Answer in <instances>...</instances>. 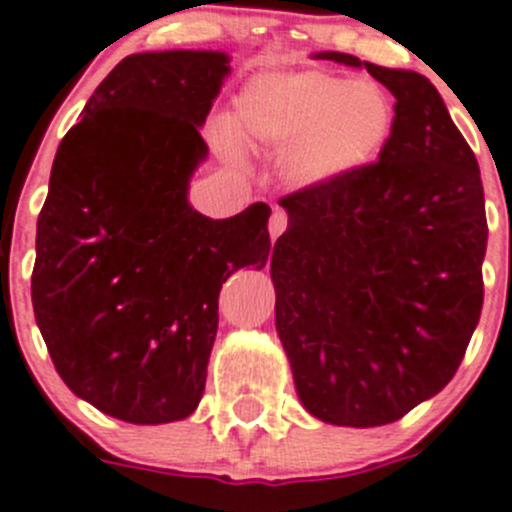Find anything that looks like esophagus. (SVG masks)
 <instances>
[{
  "label": "esophagus",
  "instance_id": "1",
  "mask_svg": "<svg viewBox=\"0 0 512 512\" xmlns=\"http://www.w3.org/2000/svg\"><path fill=\"white\" fill-rule=\"evenodd\" d=\"M285 229H288V214H285L283 209H275V212H272V217H270V237H272V240H278Z\"/></svg>",
  "mask_w": 512,
  "mask_h": 512
}]
</instances>
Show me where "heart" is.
<instances>
[{
  "label": "heart",
  "mask_w": 512,
  "mask_h": 512,
  "mask_svg": "<svg viewBox=\"0 0 512 512\" xmlns=\"http://www.w3.org/2000/svg\"><path fill=\"white\" fill-rule=\"evenodd\" d=\"M391 121L394 108L379 85L315 70L257 75L232 111L237 138L283 151L280 174L295 189H326L366 169Z\"/></svg>",
  "instance_id": "1"
}]
</instances>
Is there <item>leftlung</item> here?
Here are the masks:
<instances>
[{
    "label": "left lung",
    "instance_id": "left-lung-1",
    "mask_svg": "<svg viewBox=\"0 0 512 512\" xmlns=\"http://www.w3.org/2000/svg\"><path fill=\"white\" fill-rule=\"evenodd\" d=\"M313 57L369 70L396 98L394 123L376 164L280 199L275 328L313 417L381 427L450 384L480 321V166L424 75Z\"/></svg>",
    "mask_w": 512,
    "mask_h": 512
}]
</instances>
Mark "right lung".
I'll return each instance as SVG.
<instances>
[{
	"label": "right lung",
	"mask_w": 512,
	"mask_h": 512,
	"mask_svg": "<svg viewBox=\"0 0 512 512\" xmlns=\"http://www.w3.org/2000/svg\"><path fill=\"white\" fill-rule=\"evenodd\" d=\"M217 50L136 52L95 88L52 161L32 308L60 379L108 417L166 424L199 407L222 283L270 257V207L189 204L199 128L229 75Z\"/></svg>",
	"instance_id": "obj_1"
}]
</instances>
